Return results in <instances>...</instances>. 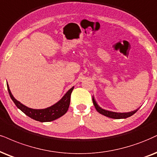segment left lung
<instances>
[{
	"label": "left lung",
	"instance_id": "1",
	"mask_svg": "<svg viewBox=\"0 0 157 157\" xmlns=\"http://www.w3.org/2000/svg\"><path fill=\"white\" fill-rule=\"evenodd\" d=\"M92 102H93V104L95 107L98 113H100L102 115L105 116V117L111 118V119H126V118H128L131 116H132L133 114H135L136 113L138 109L135 110V111H129V112H125V113H120V112H115V111H108V110H105L102 108L100 106H99L97 102L94 100V97H92Z\"/></svg>",
	"mask_w": 157,
	"mask_h": 157
}]
</instances>
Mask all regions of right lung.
I'll use <instances>...</instances> for the list:
<instances>
[{
	"mask_svg": "<svg viewBox=\"0 0 157 157\" xmlns=\"http://www.w3.org/2000/svg\"><path fill=\"white\" fill-rule=\"evenodd\" d=\"M7 88L11 100H13V102H14V104L19 110H21L28 117L36 120V121H40V122H48V121H54V120L61 117L67 111L70 105V102H71V94L74 86L70 89L65 94V95L57 102H56L55 104L50 107L44 108V109H33V108L27 107L26 105H23L22 103L15 99L14 97L11 94L8 83Z\"/></svg>",
	"mask_w": 157,
	"mask_h": 157,
	"instance_id": "1",
	"label": "right lung"
}]
</instances>
